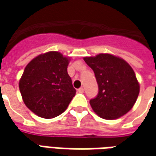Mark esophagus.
<instances>
[{
  "label": "esophagus",
  "instance_id": "obj_1",
  "mask_svg": "<svg viewBox=\"0 0 156 156\" xmlns=\"http://www.w3.org/2000/svg\"><path fill=\"white\" fill-rule=\"evenodd\" d=\"M78 92H79V93H83V92H84V88H83V87H80V88L78 89Z\"/></svg>",
  "mask_w": 156,
  "mask_h": 156
}]
</instances>
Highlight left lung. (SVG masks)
Masks as SVG:
<instances>
[{
    "mask_svg": "<svg viewBox=\"0 0 156 156\" xmlns=\"http://www.w3.org/2000/svg\"><path fill=\"white\" fill-rule=\"evenodd\" d=\"M93 69L98 84V94L90 100L93 110L100 117L114 120L127 114L135 103L140 86L128 62L109 54L85 57Z\"/></svg>",
    "mask_w": 156,
    "mask_h": 156,
    "instance_id": "8db88e82",
    "label": "left lung"
}]
</instances>
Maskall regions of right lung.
I'll list each match as a JSON object with an SVG mask.
<instances>
[{"mask_svg": "<svg viewBox=\"0 0 156 156\" xmlns=\"http://www.w3.org/2000/svg\"><path fill=\"white\" fill-rule=\"evenodd\" d=\"M69 62L61 53L52 51L35 57L24 69L20 92L25 105L38 116L60 115L75 95L67 70Z\"/></svg>", "mask_w": 156, "mask_h": 156, "instance_id": "right-lung-1", "label": "right lung"}]
</instances>
